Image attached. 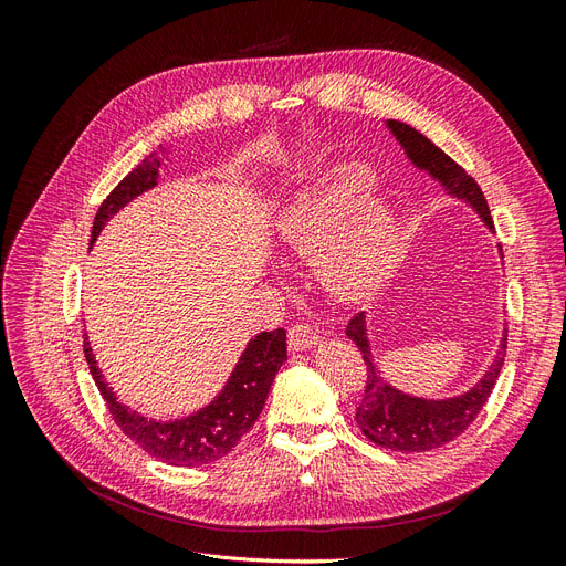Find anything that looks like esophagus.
I'll list each match as a JSON object with an SVG mask.
<instances>
[{
    "instance_id": "obj_1",
    "label": "esophagus",
    "mask_w": 566,
    "mask_h": 566,
    "mask_svg": "<svg viewBox=\"0 0 566 566\" xmlns=\"http://www.w3.org/2000/svg\"><path fill=\"white\" fill-rule=\"evenodd\" d=\"M321 342V335L312 328V325H295L287 333V347L290 352H310L312 347H316Z\"/></svg>"
}]
</instances>
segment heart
I'll use <instances>...</instances> for the list:
<instances>
[{
    "instance_id": "obj_1",
    "label": "heart",
    "mask_w": 566,
    "mask_h": 566,
    "mask_svg": "<svg viewBox=\"0 0 566 566\" xmlns=\"http://www.w3.org/2000/svg\"><path fill=\"white\" fill-rule=\"evenodd\" d=\"M370 184L366 167H339L318 188L302 196L279 219V241L285 250L310 254L328 243L340 219L350 214L323 256V276L345 297L366 295L378 287L401 252V231L391 202L364 196Z\"/></svg>"
}]
</instances>
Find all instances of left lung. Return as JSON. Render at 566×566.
<instances>
[{
  "label": "left lung",
  "instance_id": "8db88e82",
  "mask_svg": "<svg viewBox=\"0 0 566 566\" xmlns=\"http://www.w3.org/2000/svg\"><path fill=\"white\" fill-rule=\"evenodd\" d=\"M382 125L389 129L394 139H397L403 156L418 172L437 181L441 191L449 198L465 202L468 208L482 219V224L493 233V221L486 198L482 193V188L476 186V181L465 172V169L455 165L447 153L427 139V136L420 134L416 127L399 123V119H385ZM347 337L361 349L364 361L368 366L366 394L356 408V422L361 427V432L382 449L399 453H424L443 447V443H449L458 434L465 432L479 410L484 408L503 368L507 331L503 328L499 349H495L482 378L465 391L439 399L418 397V394L403 391L385 378L382 368L373 356L366 314H358L354 321H349Z\"/></svg>",
  "mask_w": 566,
  "mask_h": 566
}]
</instances>
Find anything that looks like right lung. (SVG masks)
<instances>
[{"label": "right lung", "mask_w": 566, "mask_h": 566, "mask_svg": "<svg viewBox=\"0 0 566 566\" xmlns=\"http://www.w3.org/2000/svg\"><path fill=\"white\" fill-rule=\"evenodd\" d=\"M158 179L160 156L150 153L142 165H136L113 188V193L98 208L90 245L96 243V238L104 231L111 217H115L134 198L156 188ZM84 356H87L92 378L111 408L113 420L136 447H142L148 455L167 462V465L198 468L224 458L243 439V434H248L254 420L260 418L273 378L287 361V345L283 328L250 337L243 354L238 356L233 370L229 373V380L217 391V397L193 410V413L172 420L148 418L129 410V406L119 401L96 364L87 335H84Z\"/></svg>", "instance_id": "obj_1"}]
</instances>
